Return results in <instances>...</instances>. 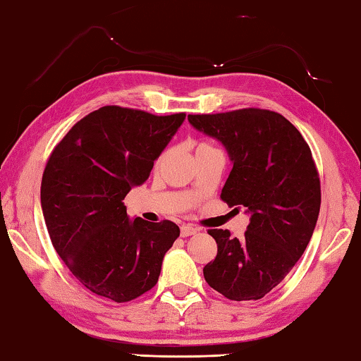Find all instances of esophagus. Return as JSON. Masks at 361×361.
Here are the masks:
<instances>
[{
	"label": "esophagus",
	"mask_w": 361,
	"mask_h": 361,
	"mask_svg": "<svg viewBox=\"0 0 361 361\" xmlns=\"http://www.w3.org/2000/svg\"><path fill=\"white\" fill-rule=\"evenodd\" d=\"M180 232H181V237H189V235L197 234L199 229H197V228H194V226L183 224V226H181V229H180Z\"/></svg>",
	"instance_id": "obj_1"
}]
</instances>
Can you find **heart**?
Instances as JSON below:
<instances>
[{
	"instance_id": "heart-1",
	"label": "heart",
	"mask_w": 361,
	"mask_h": 361,
	"mask_svg": "<svg viewBox=\"0 0 361 361\" xmlns=\"http://www.w3.org/2000/svg\"><path fill=\"white\" fill-rule=\"evenodd\" d=\"M209 143H199L197 146H195V149H200V148H209Z\"/></svg>"
}]
</instances>
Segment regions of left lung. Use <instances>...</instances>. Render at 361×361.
<instances>
[{"label": "left lung", "instance_id": "obj_1", "mask_svg": "<svg viewBox=\"0 0 361 361\" xmlns=\"http://www.w3.org/2000/svg\"><path fill=\"white\" fill-rule=\"evenodd\" d=\"M188 119L223 143L232 170L221 199L250 213L240 240L228 229L209 231L218 253L204 267V277L232 301L261 299L288 276L314 234L322 192L312 152L288 119L269 109L189 114Z\"/></svg>", "mask_w": 361, "mask_h": 361}]
</instances>
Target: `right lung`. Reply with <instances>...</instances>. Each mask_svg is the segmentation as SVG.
I'll use <instances>...</instances> for the list:
<instances>
[{"mask_svg": "<svg viewBox=\"0 0 361 361\" xmlns=\"http://www.w3.org/2000/svg\"><path fill=\"white\" fill-rule=\"evenodd\" d=\"M185 118L103 106L78 121L49 156L41 181L49 237L95 295L127 302L157 283L180 228L169 219L132 221L122 200L148 180Z\"/></svg>", "mask_w": 361, "mask_h": 361, "instance_id": "add662e5", "label": "right lung"}]
</instances>
